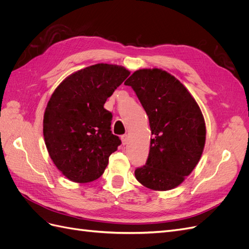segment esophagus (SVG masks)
Masks as SVG:
<instances>
[{
    "mask_svg": "<svg viewBox=\"0 0 249 249\" xmlns=\"http://www.w3.org/2000/svg\"><path fill=\"white\" fill-rule=\"evenodd\" d=\"M122 141H123V144L125 145L126 143H127V141H129V136H127V135H123V136H122Z\"/></svg>",
    "mask_w": 249,
    "mask_h": 249,
    "instance_id": "esophagus-1",
    "label": "esophagus"
}]
</instances>
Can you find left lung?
Masks as SVG:
<instances>
[{
  "label": "left lung",
  "mask_w": 249,
  "mask_h": 249,
  "mask_svg": "<svg viewBox=\"0 0 249 249\" xmlns=\"http://www.w3.org/2000/svg\"><path fill=\"white\" fill-rule=\"evenodd\" d=\"M124 84L136 92L153 136L146 164L135 170V178L148 189L171 190L200 160L206 143L201 110L188 89L166 71L138 70Z\"/></svg>",
  "instance_id": "8db88e82"
}]
</instances>
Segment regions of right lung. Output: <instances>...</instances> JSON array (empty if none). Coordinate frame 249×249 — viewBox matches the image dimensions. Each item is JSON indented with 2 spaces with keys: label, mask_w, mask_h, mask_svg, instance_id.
Wrapping results in <instances>:
<instances>
[{
  "label": "right lung",
  "mask_w": 249,
  "mask_h": 249,
  "mask_svg": "<svg viewBox=\"0 0 249 249\" xmlns=\"http://www.w3.org/2000/svg\"><path fill=\"white\" fill-rule=\"evenodd\" d=\"M129 74L124 66L94 64L71 73L53 92L43 115L44 142L56 167L72 182L99 178L122 143L104 105Z\"/></svg>",
  "instance_id": "obj_1"
}]
</instances>
